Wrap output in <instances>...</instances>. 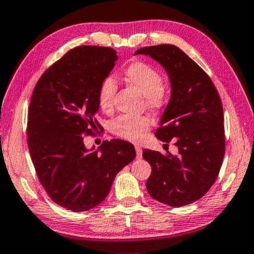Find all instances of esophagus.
I'll list each match as a JSON object with an SVG mask.
<instances>
[{
    "instance_id": "1",
    "label": "esophagus",
    "mask_w": 254,
    "mask_h": 254,
    "mask_svg": "<svg viewBox=\"0 0 254 254\" xmlns=\"http://www.w3.org/2000/svg\"><path fill=\"white\" fill-rule=\"evenodd\" d=\"M134 148H136V157L137 159L141 158V155H143V150H141L140 146H134Z\"/></svg>"
}]
</instances>
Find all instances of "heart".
<instances>
[{
	"instance_id": "heart-1",
	"label": "heart",
	"mask_w": 254,
	"mask_h": 254,
	"mask_svg": "<svg viewBox=\"0 0 254 254\" xmlns=\"http://www.w3.org/2000/svg\"><path fill=\"white\" fill-rule=\"evenodd\" d=\"M123 77L130 86L144 95V103L152 111L160 110L166 102L164 92V77L150 64L136 60L123 69ZM117 83L113 77H106L99 87L97 103L104 113H110L114 108V97ZM151 121L146 116L121 115L111 122V130L116 136L130 141H138L150 129Z\"/></svg>"
}]
</instances>
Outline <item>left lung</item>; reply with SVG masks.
I'll return each instance as SVG.
<instances>
[{
	"label": "left lung",
	"instance_id": "obj_1",
	"mask_svg": "<svg viewBox=\"0 0 254 254\" xmlns=\"http://www.w3.org/2000/svg\"><path fill=\"white\" fill-rule=\"evenodd\" d=\"M134 54L150 56L168 73L172 95L155 136L164 143L173 140L179 150L178 155L143 151L152 167L147 191L154 200L172 207L190 204L214 185L224 158L221 97L208 74L179 47L162 44Z\"/></svg>",
	"mask_w": 254,
	"mask_h": 254
}]
</instances>
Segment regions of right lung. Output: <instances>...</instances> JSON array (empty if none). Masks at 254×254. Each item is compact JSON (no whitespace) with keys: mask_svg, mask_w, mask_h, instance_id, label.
<instances>
[{"mask_svg":"<svg viewBox=\"0 0 254 254\" xmlns=\"http://www.w3.org/2000/svg\"><path fill=\"white\" fill-rule=\"evenodd\" d=\"M117 60L116 51L77 46L39 77L28 110V146L37 177L54 203L89 210L109 194L124 166L136 157L129 141L104 140L88 152L82 136L103 130L96 120L97 92ZM94 150V147H93Z\"/></svg>","mask_w":254,"mask_h":254,"instance_id":"1","label":"right lung"}]
</instances>
